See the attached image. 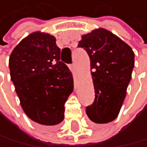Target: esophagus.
Wrapping results in <instances>:
<instances>
[{"instance_id":"esophagus-1","label":"esophagus","mask_w":147,"mask_h":147,"mask_svg":"<svg viewBox=\"0 0 147 147\" xmlns=\"http://www.w3.org/2000/svg\"><path fill=\"white\" fill-rule=\"evenodd\" d=\"M72 69H73V71H74V72L77 70V67H76V65H75V63L72 64Z\"/></svg>"}]
</instances>
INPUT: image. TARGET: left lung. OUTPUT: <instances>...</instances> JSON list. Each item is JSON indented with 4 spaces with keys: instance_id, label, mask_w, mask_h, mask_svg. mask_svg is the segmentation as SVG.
<instances>
[{
    "instance_id": "8db88e82",
    "label": "left lung",
    "mask_w": 147,
    "mask_h": 147,
    "mask_svg": "<svg viewBox=\"0 0 147 147\" xmlns=\"http://www.w3.org/2000/svg\"><path fill=\"white\" fill-rule=\"evenodd\" d=\"M78 47L90 59L95 101L86 114L95 123H108L118 117L134 67V52L119 36L104 28L82 36Z\"/></svg>"
}]
</instances>
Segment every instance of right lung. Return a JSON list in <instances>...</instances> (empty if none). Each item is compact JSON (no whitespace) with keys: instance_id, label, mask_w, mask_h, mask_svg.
Here are the masks:
<instances>
[{"instance_id":"add662e5","label":"right lung","mask_w":147,"mask_h":147,"mask_svg":"<svg viewBox=\"0 0 147 147\" xmlns=\"http://www.w3.org/2000/svg\"><path fill=\"white\" fill-rule=\"evenodd\" d=\"M11 80L29 119L41 125L59 124L64 104L74 90L73 74L61 61L54 36L33 32L23 38L9 58Z\"/></svg>"}]
</instances>
